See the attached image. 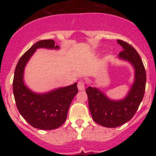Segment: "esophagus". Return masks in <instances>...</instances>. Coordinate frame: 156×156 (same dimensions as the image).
Wrapping results in <instances>:
<instances>
[{
    "instance_id": "1",
    "label": "esophagus",
    "mask_w": 156,
    "mask_h": 156,
    "mask_svg": "<svg viewBox=\"0 0 156 156\" xmlns=\"http://www.w3.org/2000/svg\"><path fill=\"white\" fill-rule=\"evenodd\" d=\"M77 87H78V89L80 90H84V87H85V81L84 80H80L79 82H78V85H77Z\"/></svg>"
}]
</instances>
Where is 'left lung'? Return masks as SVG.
<instances>
[{
  "label": "left lung",
  "instance_id": "8db88e82",
  "mask_svg": "<svg viewBox=\"0 0 156 156\" xmlns=\"http://www.w3.org/2000/svg\"><path fill=\"white\" fill-rule=\"evenodd\" d=\"M123 50L119 57L127 60L135 69V81L126 98L121 101H111L97 88L86 89L89 109L95 122L105 127H117L133 118L145 91L146 72L142 60L134 48L121 40H117Z\"/></svg>",
  "mask_w": 156,
  "mask_h": 156
}]
</instances>
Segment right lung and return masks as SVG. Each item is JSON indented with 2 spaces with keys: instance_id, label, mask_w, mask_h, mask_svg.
I'll return each mask as SVG.
<instances>
[{
  "instance_id": "1",
  "label": "right lung",
  "mask_w": 156,
  "mask_h": 156,
  "mask_svg": "<svg viewBox=\"0 0 156 156\" xmlns=\"http://www.w3.org/2000/svg\"><path fill=\"white\" fill-rule=\"evenodd\" d=\"M55 48L53 40H44L34 44L23 54L17 63L13 79V94L16 107L25 120L37 129H57L65 122L72 101L78 92L77 83L56 89L49 93H33L23 83L26 64L37 48Z\"/></svg>"
}]
</instances>
